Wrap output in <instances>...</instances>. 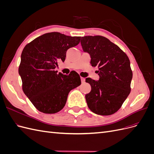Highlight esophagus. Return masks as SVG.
I'll list each match as a JSON object with an SVG mask.
<instances>
[{"mask_svg":"<svg viewBox=\"0 0 154 154\" xmlns=\"http://www.w3.org/2000/svg\"><path fill=\"white\" fill-rule=\"evenodd\" d=\"M81 81H82V83H85V79L83 77H81Z\"/></svg>","mask_w":154,"mask_h":154,"instance_id":"esophagus-1","label":"esophagus"}]
</instances>
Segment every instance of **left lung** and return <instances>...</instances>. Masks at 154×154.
Returning <instances> with one entry per match:
<instances>
[{
  "mask_svg": "<svg viewBox=\"0 0 154 154\" xmlns=\"http://www.w3.org/2000/svg\"><path fill=\"white\" fill-rule=\"evenodd\" d=\"M83 51L90 54L91 64L97 67L99 80L87 78L91 91L85 95L88 107L96 114L116 112L129 95L132 71L127 55L117 45L102 36L82 37Z\"/></svg>",
  "mask_w": 154,
  "mask_h": 154,
  "instance_id": "8db88e82",
  "label": "left lung"
}]
</instances>
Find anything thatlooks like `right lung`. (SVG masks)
Listing matches in <instances>:
<instances>
[{
	"label": "right lung",
	"instance_id": "obj_1",
	"mask_svg": "<svg viewBox=\"0 0 154 154\" xmlns=\"http://www.w3.org/2000/svg\"><path fill=\"white\" fill-rule=\"evenodd\" d=\"M80 38L48 32L37 37L23 49L18 68L22 90L41 112L54 114L61 110L69 92L80 85V76L76 72L65 75L54 71L57 62L65 61L67 51L80 43Z\"/></svg>",
	"mask_w": 154,
	"mask_h": 154
}]
</instances>
